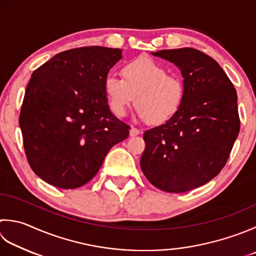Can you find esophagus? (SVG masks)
I'll list each match as a JSON object with an SVG mask.
<instances>
[{
  "label": "esophagus",
  "mask_w": 256,
  "mask_h": 256,
  "mask_svg": "<svg viewBox=\"0 0 256 256\" xmlns=\"http://www.w3.org/2000/svg\"><path fill=\"white\" fill-rule=\"evenodd\" d=\"M140 133H141V130H138L136 128H131V130H130V135H131V136H136Z\"/></svg>",
  "instance_id": "esophagus-1"
}]
</instances>
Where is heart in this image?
Masks as SVG:
<instances>
[{
  "label": "heart",
  "instance_id": "obj_1",
  "mask_svg": "<svg viewBox=\"0 0 256 256\" xmlns=\"http://www.w3.org/2000/svg\"><path fill=\"white\" fill-rule=\"evenodd\" d=\"M122 78L108 75L103 90L111 112L124 118L134 102L138 115L150 123L160 125L176 115L186 96L183 78L168 74L163 65L154 60L141 56L122 68Z\"/></svg>",
  "mask_w": 256,
  "mask_h": 256
}]
</instances>
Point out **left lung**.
I'll return each instance as SVG.
<instances>
[{
  "label": "left lung",
  "instance_id": "1",
  "mask_svg": "<svg viewBox=\"0 0 256 256\" xmlns=\"http://www.w3.org/2000/svg\"><path fill=\"white\" fill-rule=\"evenodd\" d=\"M152 54L181 70L186 96L172 120L144 133L140 164L155 188L184 193L211 181L226 164L240 132L238 95L218 63L198 50Z\"/></svg>",
  "mask_w": 256,
  "mask_h": 256
}]
</instances>
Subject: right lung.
<instances>
[{
    "label": "right lung",
    "instance_id": "1",
    "mask_svg": "<svg viewBox=\"0 0 256 256\" xmlns=\"http://www.w3.org/2000/svg\"><path fill=\"white\" fill-rule=\"evenodd\" d=\"M122 50L85 46L58 53L35 70L20 113L24 151L43 181L78 188L96 175L130 126L115 118L104 78Z\"/></svg>",
    "mask_w": 256,
    "mask_h": 256
}]
</instances>
